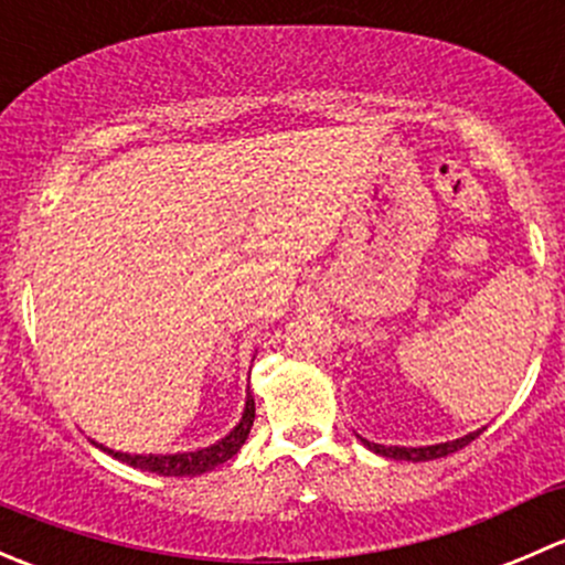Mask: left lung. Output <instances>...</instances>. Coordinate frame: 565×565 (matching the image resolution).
Wrapping results in <instances>:
<instances>
[{"mask_svg":"<svg viewBox=\"0 0 565 565\" xmlns=\"http://www.w3.org/2000/svg\"><path fill=\"white\" fill-rule=\"evenodd\" d=\"M483 429H476L470 431V435L465 437H457V440H446V443H435V446H415V448H407V446H380V443H369L366 437L358 435V440L363 443V446L369 448V451L380 454V457L385 459H396V461H429V459H440V457H448V454L459 451V448H465L467 443L476 440L478 435H481Z\"/></svg>","mask_w":565,"mask_h":565,"instance_id":"obj_1","label":"left lung"}]
</instances>
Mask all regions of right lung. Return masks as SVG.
<instances>
[{"mask_svg":"<svg viewBox=\"0 0 565 565\" xmlns=\"http://www.w3.org/2000/svg\"><path fill=\"white\" fill-rule=\"evenodd\" d=\"M254 396H246V407H243L241 420H237L235 429L230 435H224L221 440H215L213 446L207 448H196V451H177V454H125V451H114V448H106L104 443H95L100 451H106L108 457L125 461V465L136 467V470L145 472H156V476H174V478H185V476H202V472L215 470L218 465H224L226 459L235 457L237 451L243 448V443L248 440V431L254 426Z\"/></svg>","mask_w":565,"mask_h":565,"instance_id":"1","label":"right lung"}]
</instances>
